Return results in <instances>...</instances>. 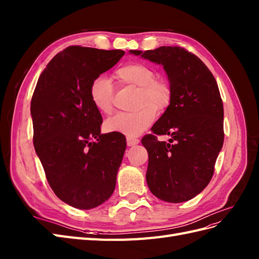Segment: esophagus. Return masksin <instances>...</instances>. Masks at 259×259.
Wrapping results in <instances>:
<instances>
[{
	"mask_svg": "<svg viewBox=\"0 0 259 259\" xmlns=\"http://www.w3.org/2000/svg\"><path fill=\"white\" fill-rule=\"evenodd\" d=\"M126 143H127V146H134V145H137L140 143V140L135 137H126Z\"/></svg>",
	"mask_w": 259,
	"mask_h": 259,
	"instance_id": "34e87169",
	"label": "esophagus"
}]
</instances>
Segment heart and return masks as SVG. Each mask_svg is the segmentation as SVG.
Segmentation results:
<instances>
[{"mask_svg": "<svg viewBox=\"0 0 259 259\" xmlns=\"http://www.w3.org/2000/svg\"><path fill=\"white\" fill-rule=\"evenodd\" d=\"M116 77L140 88L138 105L142 108L136 112H122L108 118L104 123L105 131L119 133L130 137L141 135L156 119V109L163 110L171 101V88L168 82L155 78L153 68L142 62H130L116 70ZM91 102L98 111L108 114L112 111L113 85L111 80L98 77L90 85Z\"/></svg>", "mask_w": 259, "mask_h": 259, "instance_id": "heart-1", "label": "heart"}]
</instances>
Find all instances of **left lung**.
I'll use <instances>...</instances> for the list:
<instances>
[{"label":"left lung","instance_id":"8db88e82","mask_svg":"<svg viewBox=\"0 0 259 259\" xmlns=\"http://www.w3.org/2000/svg\"><path fill=\"white\" fill-rule=\"evenodd\" d=\"M165 69L171 101L142 144L148 153L146 180L155 197L171 203L191 200L209 185L224 142L223 102L203 61L179 46L131 50ZM169 135V142L156 136Z\"/></svg>","mask_w":259,"mask_h":259}]
</instances>
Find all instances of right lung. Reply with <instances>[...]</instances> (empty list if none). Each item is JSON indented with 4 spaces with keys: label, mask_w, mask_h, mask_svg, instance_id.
I'll return each mask as SVG.
<instances>
[{
    "label": "right lung",
    "mask_w": 259,
    "mask_h": 259,
    "mask_svg": "<svg viewBox=\"0 0 259 259\" xmlns=\"http://www.w3.org/2000/svg\"><path fill=\"white\" fill-rule=\"evenodd\" d=\"M124 54L67 47L44 69L31 98L34 147L48 184L77 209L102 204L115 189L126 140L119 133L101 134L102 116L91 102L90 85Z\"/></svg>",
    "instance_id": "add662e5"
}]
</instances>
